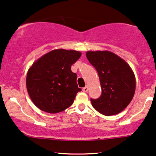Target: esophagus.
<instances>
[{
  "label": "esophagus",
  "instance_id": "esophagus-1",
  "mask_svg": "<svg viewBox=\"0 0 156 156\" xmlns=\"http://www.w3.org/2000/svg\"><path fill=\"white\" fill-rule=\"evenodd\" d=\"M82 90H83V92H87L88 90V86H85L84 88H83Z\"/></svg>",
  "mask_w": 156,
  "mask_h": 156
}]
</instances>
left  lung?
<instances>
[{"label":"left lung","instance_id":"obj_1","mask_svg":"<svg viewBox=\"0 0 156 156\" xmlns=\"http://www.w3.org/2000/svg\"><path fill=\"white\" fill-rule=\"evenodd\" d=\"M86 57L98 72L102 90L99 98L90 99L93 107L105 116L120 113L135 92V76L130 66L109 51H88Z\"/></svg>","mask_w":156,"mask_h":156}]
</instances>
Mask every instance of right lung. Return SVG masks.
<instances>
[{
    "label": "right lung",
    "instance_id": "add662e5",
    "mask_svg": "<svg viewBox=\"0 0 156 156\" xmlns=\"http://www.w3.org/2000/svg\"><path fill=\"white\" fill-rule=\"evenodd\" d=\"M81 52L64 49L47 52L35 61L27 72L26 84L34 105L47 113L61 112L73 103L78 88L71 66Z\"/></svg>",
    "mask_w": 156,
    "mask_h": 156
}]
</instances>
